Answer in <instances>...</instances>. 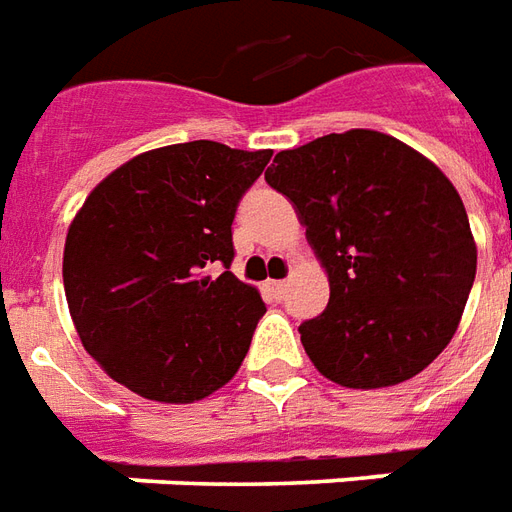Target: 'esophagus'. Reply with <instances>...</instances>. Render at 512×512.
<instances>
[{
	"instance_id": "1",
	"label": "esophagus",
	"mask_w": 512,
	"mask_h": 512,
	"mask_svg": "<svg viewBox=\"0 0 512 512\" xmlns=\"http://www.w3.org/2000/svg\"><path fill=\"white\" fill-rule=\"evenodd\" d=\"M286 281H264V292L273 297V300H281L286 295Z\"/></svg>"
}]
</instances>
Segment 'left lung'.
<instances>
[{"mask_svg": "<svg viewBox=\"0 0 512 512\" xmlns=\"http://www.w3.org/2000/svg\"><path fill=\"white\" fill-rule=\"evenodd\" d=\"M264 179L292 201L331 281L328 308L300 325L311 364L347 389L397 386L433 364L477 273L452 181L372 129L281 151Z\"/></svg>", "mask_w": 512, "mask_h": 512, "instance_id": "1", "label": "left lung"}]
</instances>
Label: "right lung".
<instances>
[{"label":"right lung","instance_id":"add662e5","mask_svg":"<svg viewBox=\"0 0 512 512\" xmlns=\"http://www.w3.org/2000/svg\"><path fill=\"white\" fill-rule=\"evenodd\" d=\"M270 157L176 143L90 192L65 237L63 284L79 339L112 380L146 400L195 402L237 375L267 308L228 270L231 223Z\"/></svg>","mask_w":512,"mask_h":512}]
</instances>
